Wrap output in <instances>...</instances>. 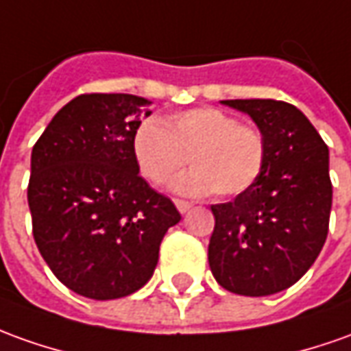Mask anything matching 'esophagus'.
<instances>
[{
  "label": "esophagus",
  "mask_w": 351,
  "mask_h": 351,
  "mask_svg": "<svg viewBox=\"0 0 351 351\" xmlns=\"http://www.w3.org/2000/svg\"><path fill=\"white\" fill-rule=\"evenodd\" d=\"M173 204H176V208L180 210L181 214H185V212H189L191 208H193V204H191V202H187V200H181V199H176V200H173Z\"/></svg>",
  "instance_id": "1"
}]
</instances>
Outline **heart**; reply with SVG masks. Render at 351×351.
I'll list each match as a JSON object with an SVG mask.
<instances>
[{
  "label": "heart",
  "instance_id": "obj_1",
  "mask_svg": "<svg viewBox=\"0 0 351 351\" xmlns=\"http://www.w3.org/2000/svg\"><path fill=\"white\" fill-rule=\"evenodd\" d=\"M132 156L151 185L168 183L189 160L193 170L173 189L187 195L212 191L219 199H233L260 180L267 143L258 128L214 106H200L160 122H141L132 135Z\"/></svg>",
  "mask_w": 351,
  "mask_h": 351
}]
</instances>
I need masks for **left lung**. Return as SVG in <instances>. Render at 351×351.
Segmentation results:
<instances>
[{
  "instance_id": "left-lung-1",
  "label": "left lung",
  "mask_w": 351,
  "mask_h": 351,
  "mask_svg": "<svg viewBox=\"0 0 351 351\" xmlns=\"http://www.w3.org/2000/svg\"><path fill=\"white\" fill-rule=\"evenodd\" d=\"M223 105L252 118L267 143L260 180L216 217L208 263L216 281L241 296H269L292 287L327 241L332 206L328 149L302 110L273 99Z\"/></svg>"
}]
</instances>
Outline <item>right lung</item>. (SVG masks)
Returning <instances> with one entry per match:
<instances>
[{"label": "right lung", "mask_w": 351, "mask_h": 351, "mask_svg": "<svg viewBox=\"0 0 351 351\" xmlns=\"http://www.w3.org/2000/svg\"><path fill=\"white\" fill-rule=\"evenodd\" d=\"M147 105L128 93L78 95L34 145V241L55 277L80 296L114 300L139 291L166 231L181 219L135 168L132 135Z\"/></svg>", "instance_id": "1"}]
</instances>
